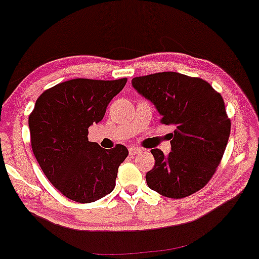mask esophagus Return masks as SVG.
I'll return each instance as SVG.
<instances>
[{
  "label": "esophagus",
  "instance_id": "esophagus-1",
  "mask_svg": "<svg viewBox=\"0 0 259 259\" xmlns=\"http://www.w3.org/2000/svg\"><path fill=\"white\" fill-rule=\"evenodd\" d=\"M142 149L139 148V147H135V146H133V147L129 148V153L134 155V154H138V153H141Z\"/></svg>",
  "mask_w": 259,
  "mask_h": 259
}]
</instances>
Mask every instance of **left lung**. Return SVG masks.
<instances>
[{
    "instance_id": "obj_1",
    "label": "left lung",
    "mask_w": 259,
    "mask_h": 259,
    "mask_svg": "<svg viewBox=\"0 0 259 259\" xmlns=\"http://www.w3.org/2000/svg\"><path fill=\"white\" fill-rule=\"evenodd\" d=\"M133 87L155 106L160 123L175 125L171 152L153 148L155 164L146 174L151 189L181 199L201 189L213 176L230 134L224 101L211 84L179 72L135 77Z\"/></svg>"
}]
</instances>
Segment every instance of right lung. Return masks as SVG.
Here are the masks:
<instances>
[{"instance_id": "1", "label": "right lung", "mask_w": 259, "mask_h": 259, "mask_svg": "<svg viewBox=\"0 0 259 259\" xmlns=\"http://www.w3.org/2000/svg\"><path fill=\"white\" fill-rule=\"evenodd\" d=\"M126 78H76L43 92L29 117L31 146L47 179L71 200L93 202L110 194L125 146L104 149L88 141V129L105 116L106 108Z\"/></svg>"}]
</instances>
